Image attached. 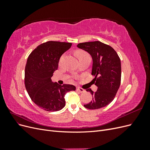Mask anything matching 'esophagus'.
I'll return each mask as SVG.
<instances>
[{
    "label": "esophagus",
    "mask_w": 150,
    "mask_h": 150,
    "mask_svg": "<svg viewBox=\"0 0 150 150\" xmlns=\"http://www.w3.org/2000/svg\"><path fill=\"white\" fill-rule=\"evenodd\" d=\"M77 91H78L79 92H80V93H84L85 92V90L84 89H82V88H77Z\"/></svg>",
    "instance_id": "34e87169"
}]
</instances>
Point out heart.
<instances>
[{"label":"heart","mask_w":150,"mask_h":150,"mask_svg":"<svg viewBox=\"0 0 150 150\" xmlns=\"http://www.w3.org/2000/svg\"><path fill=\"white\" fill-rule=\"evenodd\" d=\"M76 54H77V56H78V57L79 59V61L82 60V59H83L86 58V57H90L89 54L84 51H78L76 52ZM64 55H62L61 57L60 60H59L60 64H61L62 63L63 59H64Z\"/></svg>","instance_id":"obj_1"}]
</instances>
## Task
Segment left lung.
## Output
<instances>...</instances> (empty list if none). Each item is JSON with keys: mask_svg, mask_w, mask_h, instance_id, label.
<instances>
[{"mask_svg": "<svg viewBox=\"0 0 150 150\" xmlns=\"http://www.w3.org/2000/svg\"><path fill=\"white\" fill-rule=\"evenodd\" d=\"M78 48L88 52L92 57L91 74L98 90L94 92L90 88L86 91L93 96V100L84 106L89 110L105 107L112 101L118 90L121 77L120 57L115 49L100 41L79 43Z\"/></svg>", "mask_w": 150, "mask_h": 150, "instance_id": "left-lung-1", "label": "left lung"}]
</instances>
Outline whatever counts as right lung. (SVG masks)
I'll list each match as a JSON object with an SVG mask.
<instances>
[{
    "label": "right lung",
    "mask_w": 150,
    "mask_h": 150,
    "mask_svg": "<svg viewBox=\"0 0 150 150\" xmlns=\"http://www.w3.org/2000/svg\"><path fill=\"white\" fill-rule=\"evenodd\" d=\"M72 44L48 41L39 45L29 55L25 68V86L36 105L47 111H57L65 106L66 93L75 91L71 84L53 83L51 77L57 69L61 56Z\"/></svg>",
    "instance_id": "add662e5"
}]
</instances>
